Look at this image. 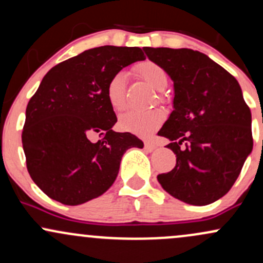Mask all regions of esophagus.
I'll use <instances>...</instances> for the list:
<instances>
[{
  "instance_id": "1",
  "label": "esophagus",
  "mask_w": 263,
  "mask_h": 263,
  "mask_svg": "<svg viewBox=\"0 0 263 263\" xmlns=\"http://www.w3.org/2000/svg\"><path fill=\"white\" fill-rule=\"evenodd\" d=\"M144 149L147 152H152V151L156 149V144L152 143V142H144Z\"/></svg>"
}]
</instances>
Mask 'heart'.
I'll list each match as a JSON object with an SVG mask.
<instances>
[{
	"label": "heart",
	"mask_w": 263,
	"mask_h": 263,
	"mask_svg": "<svg viewBox=\"0 0 263 263\" xmlns=\"http://www.w3.org/2000/svg\"><path fill=\"white\" fill-rule=\"evenodd\" d=\"M136 71L157 91H163L168 85V77L164 69L156 63L142 62L136 66ZM106 98L115 111H122L126 106V77L123 73H116L106 86ZM164 121V114L159 108L148 111H127L120 117L119 125L123 131L147 137L159 128Z\"/></svg>",
	"instance_id": "1"
}]
</instances>
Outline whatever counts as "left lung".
<instances>
[{"instance_id":"left-lung-1","label":"left lung","mask_w":263,"mask_h":263,"mask_svg":"<svg viewBox=\"0 0 263 263\" xmlns=\"http://www.w3.org/2000/svg\"><path fill=\"white\" fill-rule=\"evenodd\" d=\"M173 80V111L158 135L177 156L171 172L157 177L162 188L186 204L224 197L252 151L251 111L237 80L198 50L143 48ZM183 141L186 148L180 149Z\"/></svg>"}]
</instances>
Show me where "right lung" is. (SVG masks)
<instances>
[{
	"label": "right lung",
	"instance_id": "1",
	"mask_svg": "<svg viewBox=\"0 0 263 263\" xmlns=\"http://www.w3.org/2000/svg\"><path fill=\"white\" fill-rule=\"evenodd\" d=\"M141 48H92L50 69L26 108L27 170L45 194L65 205L100 197L119 174L123 153L143 142L115 132L106 86L125 66L144 60ZM95 134L102 140L92 141Z\"/></svg>",
	"mask_w": 263,
	"mask_h": 263
}]
</instances>
